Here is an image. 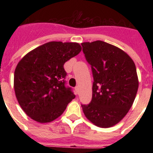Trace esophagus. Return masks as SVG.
<instances>
[{
  "instance_id": "1",
  "label": "esophagus",
  "mask_w": 153,
  "mask_h": 153,
  "mask_svg": "<svg viewBox=\"0 0 153 153\" xmlns=\"http://www.w3.org/2000/svg\"><path fill=\"white\" fill-rule=\"evenodd\" d=\"M79 86H76L75 87V90H76V93H79Z\"/></svg>"
}]
</instances>
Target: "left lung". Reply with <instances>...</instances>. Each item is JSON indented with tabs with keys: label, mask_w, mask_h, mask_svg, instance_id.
Wrapping results in <instances>:
<instances>
[{
	"label": "left lung",
	"mask_w": 153,
	"mask_h": 153,
	"mask_svg": "<svg viewBox=\"0 0 153 153\" xmlns=\"http://www.w3.org/2000/svg\"><path fill=\"white\" fill-rule=\"evenodd\" d=\"M93 76L92 100L81 105L85 117L101 128H109L124 118L139 87L136 65L119 47L101 40L81 44Z\"/></svg>",
	"instance_id": "8db88e82"
}]
</instances>
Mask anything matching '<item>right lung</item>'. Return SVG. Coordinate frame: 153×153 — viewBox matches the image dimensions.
<instances>
[{
	"label": "right lung",
	"mask_w": 153,
	"mask_h": 153,
	"mask_svg": "<svg viewBox=\"0 0 153 153\" xmlns=\"http://www.w3.org/2000/svg\"><path fill=\"white\" fill-rule=\"evenodd\" d=\"M81 50L78 43L48 42L30 51L17 63L13 78L15 95L32 120L52 122L75 98L71 88L65 86L63 65Z\"/></svg>",
	"instance_id": "add662e5"
}]
</instances>
